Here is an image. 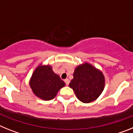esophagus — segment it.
<instances>
[{
    "mask_svg": "<svg viewBox=\"0 0 133 133\" xmlns=\"http://www.w3.org/2000/svg\"><path fill=\"white\" fill-rule=\"evenodd\" d=\"M64 82H65V84H66L67 86H68V85H69V84H70V79H65V80H64Z\"/></svg>",
    "mask_w": 133,
    "mask_h": 133,
    "instance_id": "1",
    "label": "esophagus"
}]
</instances>
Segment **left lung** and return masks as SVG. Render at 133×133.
<instances>
[{
  "mask_svg": "<svg viewBox=\"0 0 133 133\" xmlns=\"http://www.w3.org/2000/svg\"><path fill=\"white\" fill-rule=\"evenodd\" d=\"M69 84L79 100L84 103L94 101L104 88L105 79L100 70L88 63L78 66Z\"/></svg>",
  "mask_w": 133,
  "mask_h": 133,
  "instance_id": "obj_1",
  "label": "left lung"
}]
</instances>
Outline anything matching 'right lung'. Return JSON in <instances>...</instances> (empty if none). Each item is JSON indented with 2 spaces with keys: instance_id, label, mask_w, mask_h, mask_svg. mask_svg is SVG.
I'll use <instances>...</instances> for the list:
<instances>
[{
  "instance_id": "obj_1",
  "label": "right lung",
  "mask_w": 133,
  "mask_h": 133,
  "mask_svg": "<svg viewBox=\"0 0 133 133\" xmlns=\"http://www.w3.org/2000/svg\"><path fill=\"white\" fill-rule=\"evenodd\" d=\"M30 86L33 93L39 98L49 100L54 98L65 83L55 74L50 65H39L30 79Z\"/></svg>"
}]
</instances>
